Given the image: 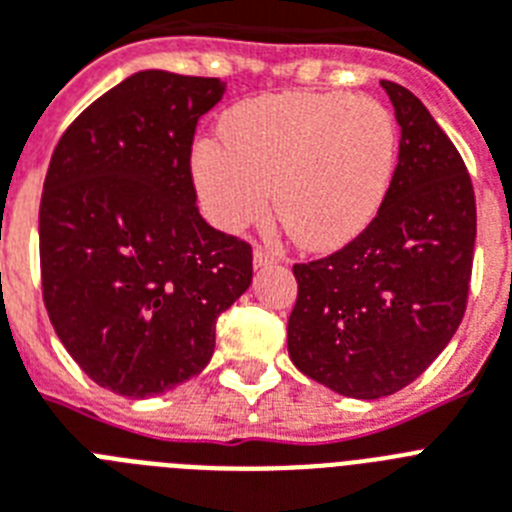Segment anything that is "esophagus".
Segmentation results:
<instances>
[{
  "label": "esophagus",
  "mask_w": 512,
  "mask_h": 512,
  "mask_svg": "<svg viewBox=\"0 0 512 512\" xmlns=\"http://www.w3.org/2000/svg\"><path fill=\"white\" fill-rule=\"evenodd\" d=\"M280 259L277 253L272 251V248H266V246H256L253 248V264L256 266H266V264H274V261Z\"/></svg>",
  "instance_id": "1"
}]
</instances>
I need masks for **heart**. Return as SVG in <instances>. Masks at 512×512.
<instances>
[{
	"mask_svg": "<svg viewBox=\"0 0 512 512\" xmlns=\"http://www.w3.org/2000/svg\"><path fill=\"white\" fill-rule=\"evenodd\" d=\"M222 141L193 151V183L206 217L227 232L274 211L308 251L361 235L398 170L395 114L371 96L277 94L243 101L222 120Z\"/></svg>",
	"mask_w": 512,
	"mask_h": 512,
	"instance_id": "1",
	"label": "heart"
}]
</instances>
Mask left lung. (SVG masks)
Masks as SVG:
<instances>
[{"mask_svg": "<svg viewBox=\"0 0 512 512\" xmlns=\"http://www.w3.org/2000/svg\"><path fill=\"white\" fill-rule=\"evenodd\" d=\"M400 125L398 170L371 225L340 251L295 264L287 350L345 398L403 390L463 322L476 196L463 156L408 88L382 80Z\"/></svg>", "mask_w": 512, "mask_h": 512, "instance_id": "left-lung-1", "label": "left lung"}]
</instances>
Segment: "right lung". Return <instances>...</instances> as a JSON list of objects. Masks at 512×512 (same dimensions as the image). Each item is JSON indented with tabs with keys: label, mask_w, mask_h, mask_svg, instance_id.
Listing matches in <instances>:
<instances>
[{
	"label": "right lung",
	"mask_w": 512,
	"mask_h": 512,
	"mask_svg": "<svg viewBox=\"0 0 512 512\" xmlns=\"http://www.w3.org/2000/svg\"><path fill=\"white\" fill-rule=\"evenodd\" d=\"M219 78L143 70L78 114L46 170L41 290L67 353L141 400L204 371L253 253L198 214L190 149Z\"/></svg>",
	"instance_id": "1"
}]
</instances>
